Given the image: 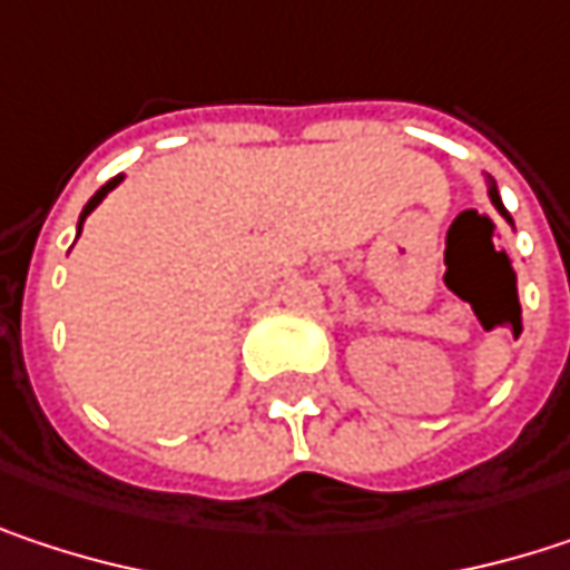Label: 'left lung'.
Instances as JSON below:
<instances>
[{"label": "left lung", "mask_w": 570, "mask_h": 570, "mask_svg": "<svg viewBox=\"0 0 570 570\" xmlns=\"http://www.w3.org/2000/svg\"><path fill=\"white\" fill-rule=\"evenodd\" d=\"M485 187H489V200H492V207H495V210H499V214H502V217H505V220L514 227L512 214L505 210V204H502V197H499V187H495V180H492L489 174H485Z\"/></svg>", "instance_id": "left-lung-1"}]
</instances>
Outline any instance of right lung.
Masks as SVG:
<instances>
[{
  "mask_svg": "<svg viewBox=\"0 0 570 570\" xmlns=\"http://www.w3.org/2000/svg\"><path fill=\"white\" fill-rule=\"evenodd\" d=\"M121 180H125V174L111 177V180H108L105 187H98V190H95V197H91V200L85 204V210H81V217H78V234H81V224H85V217H88V214H91V210H95V207H98V204H101V200H105V197H108V194H111V190L118 187V184H121Z\"/></svg>",
  "mask_w": 570,
  "mask_h": 570,
  "instance_id": "right-lung-1",
  "label": "right lung"
}]
</instances>
